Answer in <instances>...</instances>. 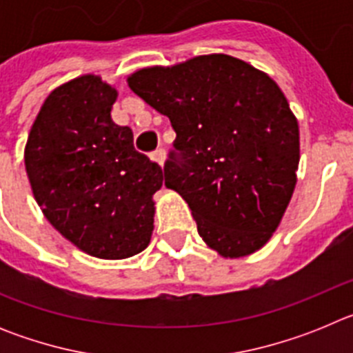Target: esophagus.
Masks as SVG:
<instances>
[{
	"instance_id": "esophagus-1",
	"label": "esophagus",
	"mask_w": 353,
	"mask_h": 353,
	"mask_svg": "<svg viewBox=\"0 0 353 353\" xmlns=\"http://www.w3.org/2000/svg\"><path fill=\"white\" fill-rule=\"evenodd\" d=\"M152 161H155L159 166H164V161H166V152L162 148L155 150L154 154H152Z\"/></svg>"
}]
</instances>
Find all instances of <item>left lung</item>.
<instances>
[{"label": "left lung", "instance_id": "obj_1", "mask_svg": "<svg viewBox=\"0 0 353 353\" xmlns=\"http://www.w3.org/2000/svg\"><path fill=\"white\" fill-rule=\"evenodd\" d=\"M129 88L176 132L168 189L192 212L205 244L244 258L270 240L297 183L299 121L276 81L223 52L132 72Z\"/></svg>", "mask_w": 353, "mask_h": 353}]
</instances>
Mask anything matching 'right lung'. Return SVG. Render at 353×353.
<instances>
[{"label":"right lung","mask_w":353,"mask_h":353,"mask_svg":"<svg viewBox=\"0 0 353 353\" xmlns=\"http://www.w3.org/2000/svg\"><path fill=\"white\" fill-rule=\"evenodd\" d=\"M118 90L84 74L56 86L31 123L24 166L46 219L90 256L123 260L154 232V194L164 174L117 125Z\"/></svg>","instance_id":"obj_1"}]
</instances>
